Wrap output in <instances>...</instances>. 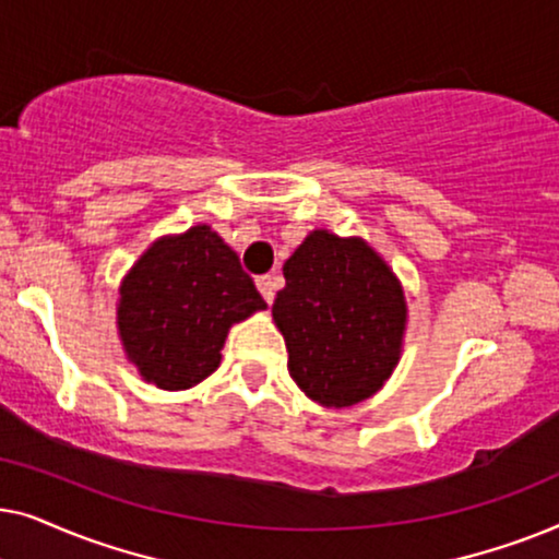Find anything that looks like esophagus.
<instances>
[{
	"label": "esophagus",
	"instance_id": "34e87169",
	"mask_svg": "<svg viewBox=\"0 0 559 559\" xmlns=\"http://www.w3.org/2000/svg\"><path fill=\"white\" fill-rule=\"evenodd\" d=\"M257 287H259V293H262L264 300L272 305L274 289H277V280H274L272 274H262V277H257Z\"/></svg>",
	"mask_w": 559,
	"mask_h": 559
}]
</instances>
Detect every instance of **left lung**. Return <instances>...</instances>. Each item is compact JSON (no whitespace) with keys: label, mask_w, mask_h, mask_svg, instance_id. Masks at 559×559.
<instances>
[{"label":"left lung","mask_w":559,"mask_h":559,"mask_svg":"<svg viewBox=\"0 0 559 559\" xmlns=\"http://www.w3.org/2000/svg\"><path fill=\"white\" fill-rule=\"evenodd\" d=\"M272 305L289 377L320 407L369 400L402 358L407 300L379 251L361 236L316 228L293 251Z\"/></svg>","instance_id":"8db88e82"}]
</instances>
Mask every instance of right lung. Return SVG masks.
Listing matches in <instances>:
<instances>
[{
	"label": "right lung",
	"mask_w": 559,
	"mask_h": 559,
	"mask_svg": "<svg viewBox=\"0 0 559 559\" xmlns=\"http://www.w3.org/2000/svg\"><path fill=\"white\" fill-rule=\"evenodd\" d=\"M266 302L239 257L209 224L152 241L119 285L117 331L147 384L182 392L221 364L234 323Z\"/></svg>",
	"instance_id": "right-lung-1"
}]
</instances>
